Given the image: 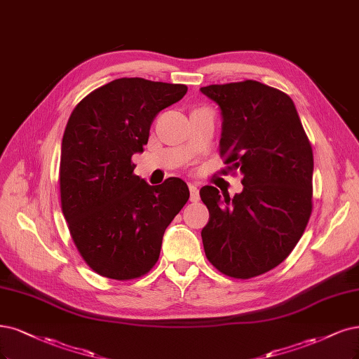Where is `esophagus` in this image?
Here are the masks:
<instances>
[{"label":"esophagus","instance_id":"1","mask_svg":"<svg viewBox=\"0 0 359 359\" xmlns=\"http://www.w3.org/2000/svg\"><path fill=\"white\" fill-rule=\"evenodd\" d=\"M189 189H190V201L191 202H197L201 199L199 196V187H197L196 184H189Z\"/></svg>","mask_w":359,"mask_h":359}]
</instances>
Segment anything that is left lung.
<instances>
[{
	"mask_svg": "<svg viewBox=\"0 0 359 359\" xmlns=\"http://www.w3.org/2000/svg\"><path fill=\"white\" fill-rule=\"evenodd\" d=\"M201 92L221 111L219 153L239 170L230 197L201 189L209 209L205 254L221 273L250 279L275 269L300 241L312 214L313 153L291 97L259 81L211 84Z\"/></svg>",
	"mask_w": 359,
	"mask_h": 359,
	"instance_id": "8db88e82",
	"label": "left lung"
}]
</instances>
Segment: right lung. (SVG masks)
<instances>
[{
    "label": "right lung",
    "instance_id": "1",
    "mask_svg": "<svg viewBox=\"0 0 359 359\" xmlns=\"http://www.w3.org/2000/svg\"><path fill=\"white\" fill-rule=\"evenodd\" d=\"M187 86L117 79L74 108L60 148V203L84 262L101 276L128 280L157 263L166 227L187 203L180 178L150 185L133 175L160 111Z\"/></svg>",
    "mask_w": 359,
    "mask_h": 359
}]
</instances>
